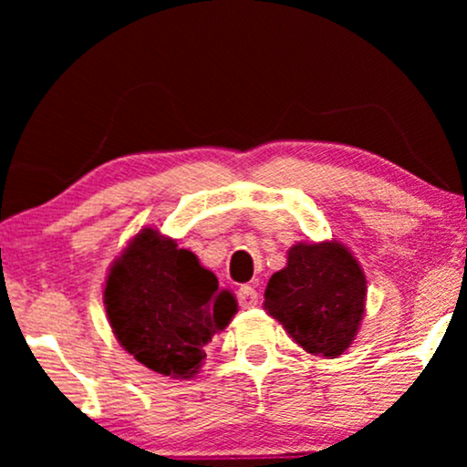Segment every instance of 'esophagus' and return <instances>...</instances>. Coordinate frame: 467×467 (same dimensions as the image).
Listing matches in <instances>:
<instances>
[{
    "label": "esophagus",
    "instance_id": "obj_1",
    "mask_svg": "<svg viewBox=\"0 0 467 467\" xmlns=\"http://www.w3.org/2000/svg\"><path fill=\"white\" fill-rule=\"evenodd\" d=\"M259 302V293L251 285H242L238 289V304L240 308H253Z\"/></svg>",
    "mask_w": 467,
    "mask_h": 467
}]
</instances>
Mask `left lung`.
I'll return each mask as SVG.
<instances>
[{
  "label": "left lung",
  "mask_w": 467,
  "mask_h": 467,
  "mask_svg": "<svg viewBox=\"0 0 467 467\" xmlns=\"http://www.w3.org/2000/svg\"><path fill=\"white\" fill-rule=\"evenodd\" d=\"M366 276L337 242H299L265 286V310L312 355H342L366 308Z\"/></svg>",
  "instance_id": "left-lung-1"
}]
</instances>
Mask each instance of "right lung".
I'll list each match as a JSON object with an SVG mask.
<instances>
[{
  "mask_svg": "<svg viewBox=\"0 0 467 467\" xmlns=\"http://www.w3.org/2000/svg\"><path fill=\"white\" fill-rule=\"evenodd\" d=\"M110 327L152 372L191 379L238 310L232 293L187 248L146 227L114 261L104 289Z\"/></svg>",
  "mask_w": 467,
  "mask_h": 467,
  "instance_id": "1",
  "label": "right lung"
}]
</instances>
